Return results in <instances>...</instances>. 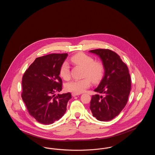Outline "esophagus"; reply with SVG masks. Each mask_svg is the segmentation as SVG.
<instances>
[{"mask_svg": "<svg viewBox=\"0 0 155 155\" xmlns=\"http://www.w3.org/2000/svg\"><path fill=\"white\" fill-rule=\"evenodd\" d=\"M80 95V94H77V93H72V96H78V95Z\"/></svg>", "mask_w": 155, "mask_h": 155, "instance_id": "esophagus-1", "label": "esophagus"}]
</instances>
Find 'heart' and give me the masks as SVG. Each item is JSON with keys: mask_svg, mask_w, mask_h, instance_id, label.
<instances>
[{"mask_svg": "<svg viewBox=\"0 0 155 155\" xmlns=\"http://www.w3.org/2000/svg\"><path fill=\"white\" fill-rule=\"evenodd\" d=\"M71 61L74 64L84 68L83 77H88L93 83L97 82L102 78L104 71L103 65L99 62L95 61L92 57L84 53H78L71 57ZM60 75L64 80H67L70 78V67L67 62L62 64L60 70ZM89 79L84 78L70 81L67 83L66 89L74 93H81L90 86Z\"/></svg>", "mask_w": 155, "mask_h": 155, "instance_id": "heart-1", "label": "heart"}]
</instances>
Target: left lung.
Wrapping results in <instances>:
<instances>
[{"instance_id": "8db88e82", "label": "left lung", "mask_w": 155, "mask_h": 155, "mask_svg": "<svg viewBox=\"0 0 155 155\" xmlns=\"http://www.w3.org/2000/svg\"><path fill=\"white\" fill-rule=\"evenodd\" d=\"M101 59L104 74L94 91L100 94L92 96L90 109L94 117L101 121L116 117L124 108L131 91L128 68L118 54L109 49L89 51Z\"/></svg>"}]
</instances>
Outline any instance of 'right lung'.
<instances>
[{"mask_svg": "<svg viewBox=\"0 0 155 155\" xmlns=\"http://www.w3.org/2000/svg\"><path fill=\"white\" fill-rule=\"evenodd\" d=\"M67 53L38 58L22 77L21 97L30 115L43 124H51L64 114L70 93L58 94L62 89L60 70Z\"/></svg>", "mask_w": 155, "mask_h": 155, "instance_id": "1", "label": "right lung"}]
</instances>
